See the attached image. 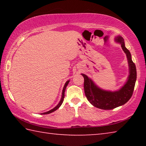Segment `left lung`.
I'll list each match as a JSON object with an SVG mask.
<instances>
[{
  "label": "left lung",
  "mask_w": 146,
  "mask_h": 146,
  "mask_svg": "<svg viewBox=\"0 0 146 146\" xmlns=\"http://www.w3.org/2000/svg\"><path fill=\"white\" fill-rule=\"evenodd\" d=\"M116 41L121 44L123 51L126 54L129 67V75L127 82L120 90L111 92L101 90L88 76L82 74L84 78V88L87 99L95 107L105 110H113L125 104L132 97L137 80V69L131 59L129 51L125 48L124 40L121 36H118Z\"/></svg>",
  "instance_id": "8db88e82"
}]
</instances>
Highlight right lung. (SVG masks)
<instances>
[{
  "label": "right lung",
  "instance_id": "obj_1",
  "mask_svg": "<svg viewBox=\"0 0 146 146\" xmlns=\"http://www.w3.org/2000/svg\"><path fill=\"white\" fill-rule=\"evenodd\" d=\"M69 82H70V80H68L67 82H66L65 85H64V88H63V90H62V98H61V100H60V102H59V103L58 104V105L56 106L55 108H54L53 109H52V110H51L49 111H48V112H45V113H42V114H43V115L49 114V113H52V112H53V111H56V110H57V109H58L59 108H60V106L62 105V104L63 101H64V92H65V90H66V87H67V86H68Z\"/></svg>",
  "mask_w": 146,
  "mask_h": 146
}]
</instances>
